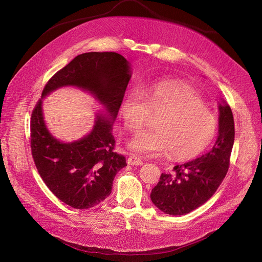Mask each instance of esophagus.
I'll return each instance as SVG.
<instances>
[{
    "label": "esophagus",
    "instance_id": "obj_1",
    "mask_svg": "<svg viewBox=\"0 0 262 262\" xmlns=\"http://www.w3.org/2000/svg\"><path fill=\"white\" fill-rule=\"evenodd\" d=\"M126 163H128L129 165H133V166H141L142 164H143V161L141 160V158L134 156V155H131L128 157V160H126Z\"/></svg>",
    "mask_w": 262,
    "mask_h": 262
}]
</instances>
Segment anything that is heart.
Wrapping results in <instances>:
<instances>
[{
  "label": "heart",
  "mask_w": 262,
  "mask_h": 262,
  "mask_svg": "<svg viewBox=\"0 0 262 262\" xmlns=\"http://www.w3.org/2000/svg\"><path fill=\"white\" fill-rule=\"evenodd\" d=\"M124 128L138 133L156 117L155 130L142 132L130 147L145 156L169 153L172 160H190L207 148L217 132V118L199 93L180 82L157 83L126 96L120 107Z\"/></svg>",
  "instance_id": "heart-1"
}]
</instances>
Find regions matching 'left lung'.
<instances>
[{
  "label": "left lung",
  "mask_w": 262,
  "mask_h": 262,
  "mask_svg": "<svg viewBox=\"0 0 262 262\" xmlns=\"http://www.w3.org/2000/svg\"><path fill=\"white\" fill-rule=\"evenodd\" d=\"M219 137L209 153L162 173L150 199L170 215H184L201 207L225 178L235 139L234 117L228 105H220Z\"/></svg>",
  "instance_id": "8db88e82"
}]
</instances>
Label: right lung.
Segmentation results:
<instances>
[{
    "label": "right lung",
    "instance_id": "add662e5",
    "mask_svg": "<svg viewBox=\"0 0 262 262\" xmlns=\"http://www.w3.org/2000/svg\"><path fill=\"white\" fill-rule=\"evenodd\" d=\"M131 77L130 66L117 52L77 55L47 82L42 97L62 86L89 91L105 106L108 116L97 118L89 136L62 143L49 133L42 117L41 99L30 118V147L39 175L50 191L74 209H90L112 192L116 173L126 165L115 150L113 124Z\"/></svg>",
    "mask_w": 262,
    "mask_h": 262
}]
</instances>
